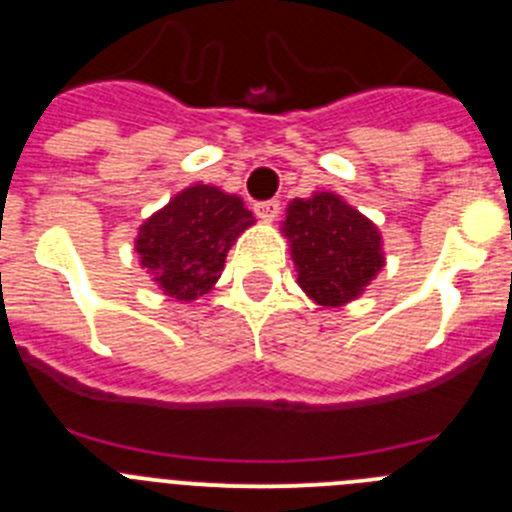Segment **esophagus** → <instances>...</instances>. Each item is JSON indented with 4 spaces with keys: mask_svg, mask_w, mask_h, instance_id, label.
<instances>
[{
    "mask_svg": "<svg viewBox=\"0 0 512 512\" xmlns=\"http://www.w3.org/2000/svg\"><path fill=\"white\" fill-rule=\"evenodd\" d=\"M279 200H266V203H256L253 205V213L259 215L261 220H266V223H271V220L279 215Z\"/></svg>",
    "mask_w": 512,
    "mask_h": 512,
    "instance_id": "34e87169",
    "label": "esophagus"
}]
</instances>
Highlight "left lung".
<instances>
[{
  "label": "left lung",
  "mask_w": 512,
  "mask_h": 512,
  "mask_svg": "<svg viewBox=\"0 0 512 512\" xmlns=\"http://www.w3.org/2000/svg\"><path fill=\"white\" fill-rule=\"evenodd\" d=\"M281 233L292 246L297 284L322 307L358 299L386 264L373 220L335 192L292 200Z\"/></svg>",
  "instance_id": "1"
}]
</instances>
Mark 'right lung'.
Segmentation results:
<instances>
[{
	"label": "right lung",
	"mask_w": 512,
	"mask_h": 512,
	"mask_svg": "<svg viewBox=\"0 0 512 512\" xmlns=\"http://www.w3.org/2000/svg\"><path fill=\"white\" fill-rule=\"evenodd\" d=\"M253 223L238 195L192 185L144 220L134 246L167 297L192 302L213 289L231 246Z\"/></svg>",
	"instance_id": "add662e5"
}]
</instances>
